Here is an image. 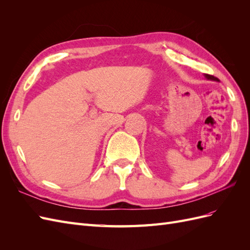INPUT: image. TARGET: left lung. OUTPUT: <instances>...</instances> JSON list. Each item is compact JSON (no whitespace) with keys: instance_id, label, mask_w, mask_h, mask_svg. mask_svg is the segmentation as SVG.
<instances>
[{"instance_id":"1","label":"left lung","mask_w":250,"mask_h":250,"mask_svg":"<svg viewBox=\"0 0 250 250\" xmlns=\"http://www.w3.org/2000/svg\"><path fill=\"white\" fill-rule=\"evenodd\" d=\"M206 77L209 80H215V81H219L218 78H216L215 76H213V75H208V74H206Z\"/></svg>"}]
</instances>
